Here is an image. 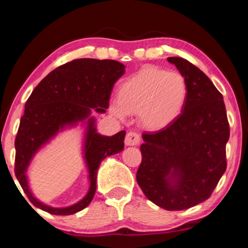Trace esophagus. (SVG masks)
I'll list each match as a JSON object with an SVG mask.
<instances>
[{
    "label": "esophagus",
    "instance_id": "esophagus-1",
    "mask_svg": "<svg viewBox=\"0 0 248 248\" xmlns=\"http://www.w3.org/2000/svg\"><path fill=\"white\" fill-rule=\"evenodd\" d=\"M140 143V136L136 132H129L127 133L124 139V144L128 146H133L138 145Z\"/></svg>",
    "mask_w": 248,
    "mask_h": 248
}]
</instances>
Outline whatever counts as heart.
I'll return each mask as SVG.
<instances>
[{"label":"heart","instance_id":"b5f03b06","mask_svg":"<svg viewBox=\"0 0 248 248\" xmlns=\"http://www.w3.org/2000/svg\"><path fill=\"white\" fill-rule=\"evenodd\" d=\"M187 97L188 85L182 74L146 66L121 84L109 111L119 119L139 114L146 129L157 131L178 118Z\"/></svg>","mask_w":248,"mask_h":248}]
</instances>
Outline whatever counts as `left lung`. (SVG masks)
I'll return each mask as SVG.
<instances>
[{"label": "left lung", "instance_id": "8db88e82", "mask_svg": "<svg viewBox=\"0 0 248 248\" xmlns=\"http://www.w3.org/2000/svg\"><path fill=\"white\" fill-rule=\"evenodd\" d=\"M186 79L188 97L169 127L143 133L137 182L146 198L170 211L207 200L226 170L230 138L223 96L207 75L183 58H167Z\"/></svg>", "mask_w": 248, "mask_h": 248}]
</instances>
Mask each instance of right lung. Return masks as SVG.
I'll return each instance as SVG.
<instances>
[{
    "mask_svg": "<svg viewBox=\"0 0 248 248\" xmlns=\"http://www.w3.org/2000/svg\"><path fill=\"white\" fill-rule=\"evenodd\" d=\"M125 66L115 60L78 59L50 72L32 91L25 105L15 140V175L35 207L56 216H70L91 203L96 191L100 163L124 150L125 131L103 136L92 115L105 114L114 84L124 74ZM82 129V157L89 173V190L82 200L66 207H52L32 194L28 170L33 157L66 129Z\"/></svg>",
    "mask_w": 248,
    "mask_h": 248,
    "instance_id": "right-lung-1",
    "label": "right lung"
}]
</instances>
